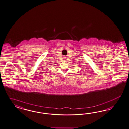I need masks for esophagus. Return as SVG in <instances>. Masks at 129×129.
<instances>
[{
    "instance_id": "34e87169",
    "label": "esophagus",
    "mask_w": 129,
    "mask_h": 129,
    "mask_svg": "<svg viewBox=\"0 0 129 129\" xmlns=\"http://www.w3.org/2000/svg\"><path fill=\"white\" fill-rule=\"evenodd\" d=\"M64 58V59H66V57H64V58Z\"/></svg>"
}]
</instances>
